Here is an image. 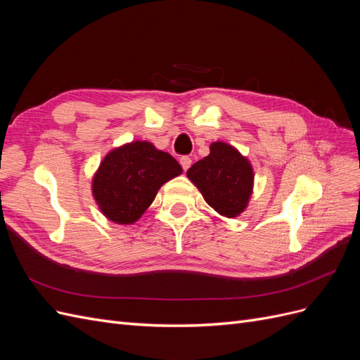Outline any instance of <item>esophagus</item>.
I'll use <instances>...</instances> for the list:
<instances>
[{
  "label": "esophagus",
  "mask_w": 360,
  "mask_h": 360,
  "mask_svg": "<svg viewBox=\"0 0 360 360\" xmlns=\"http://www.w3.org/2000/svg\"><path fill=\"white\" fill-rule=\"evenodd\" d=\"M180 165H181V168L186 171V169H189V167L192 165V159L189 158V156H183V158H180Z\"/></svg>",
  "instance_id": "esophagus-1"
}]
</instances>
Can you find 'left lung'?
<instances>
[{
  "label": "left lung",
  "mask_w": 360,
  "mask_h": 360,
  "mask_svg": "<svg viewBox=\"0 0 360 360\" xmlns=\"http://www.w3.org/2000/svg\"><path fill=\"white\" fill-rule=\"evenodd\" d=\"M186 176L221 216L237 217L246 210L254 189V169L236 147L222 141L212 143L210 155L193 163Z\"/></svg>",
  "instance_id": "8db88e82"
}]
</instances>
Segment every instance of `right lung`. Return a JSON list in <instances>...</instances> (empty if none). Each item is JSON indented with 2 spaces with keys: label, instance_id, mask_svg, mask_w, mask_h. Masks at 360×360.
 I'll return each mask as SVG.
<instances>
[{
  "label": "right lung",
  "instance_id": "add662e5",
  "mask_svg": "<svg viewBox=\"0 0 360 360\" xmlns=\"http://www.w3.org/2000/svg\"><path fill=\"white\" fill-rule=\"evenodd\" d=\"M181 172L167 151L148 141H132L103 158L93 176V197L106 219L132 225L155 201L162 184Z\"/></svg>",
  "mask_w": 360,
  "mask_h": 360
}]
</instances>
